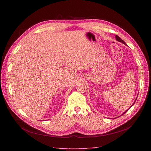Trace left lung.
Returning a JSON list of instances; mask_svg holds the SVG:
<instances>
[{"label": "left lung", "mask_w": 151, "mask_h": 151, "mask_svg": "<svg viewBox=\"0 0 151 151\" xmlns=\"http://www.w3.org/2000/svg\"><path fill=\"white\" fill-rule=\"evenodd\" d=\"M115 38H116V40L117 41H118V42H122V43H124V44H125V45H126V43H125V42H124V41H123V40H122V39H121V38H120L119 37V36H118L116 35V36H115ZM133 104H132V105H133ZM129 109H128V110H129ZM128 110L125 111L124 113H123V114H125V113H126V112H127V111Z\"/></svg>", "instance_id": "obj_1"}]
</instances>
